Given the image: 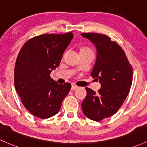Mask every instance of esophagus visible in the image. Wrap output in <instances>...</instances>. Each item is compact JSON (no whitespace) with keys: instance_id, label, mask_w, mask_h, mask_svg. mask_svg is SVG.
<instances>
[{"instance_id":"esophagus-1","label":"esophagus","mask_w":147,"mask_h":147,"mask_svg":"<svg viewBox=\"0 0 147 147\" xmlns=\"http://www.w3.org/2000/svg\"><path fill=\"white\" fill-rule=\"evenodd\" d=\"M77 88H78V86H76V85H72V86H71V91H74V90L77 89Z\"/></svg>"}]
</instances>
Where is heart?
<instances>
[{
  "label": "heart",
  "instance_id": "obj_1",
  "mask_svg": "<svg viewBox=\"0 0 147 147\" xmlns=\"http://www.w3.org/2000/svg\"><path fill=\"white\" fill-rule=\"evenodd\" d=\"M80 52H93V51L88 47H82L80 50Z\"/></svg>",
  "mask_w": 147,
  "mask_h": 147
}]
</instances>
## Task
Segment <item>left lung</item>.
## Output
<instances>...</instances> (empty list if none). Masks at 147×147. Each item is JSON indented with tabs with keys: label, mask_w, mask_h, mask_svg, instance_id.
I'll use <instances>...</instances> for the list:
<instances>
[{
	"label": "left lung",
	"mask_w": 147,
	"mask_h": 147,
	"mask_svg": "<svg viewBox=\"0 0 147 147\" xmlns=\"http://www.w3.org/2000/svg\"><path fill=\"white\" fill-rule=\"evenodd\" d=\"M81 35L96 45L97 59L91 75L101 84L98 93L86 88L82 111L87 118L100 121L114 115L123 105L133 82V67L121 47L109 36L96 33Z\"/></svg>",
	"instance_id": "left-lung-1"
}]
</instances>
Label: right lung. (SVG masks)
I'll return each mask as SVG.
<instances>
[{"mask_svg": "<svg viewBox=\"0 0 147 147\" xmlns=\"http://www.w3.org/2000/svg\"><path fill=\"white\" fill-rule=\"evenodd\" d=\"M73 38L72 32L42 34L28 40L19 51L14 67V86L22 104L40 119L53 117L60 110L71 84H59L51 78Z\"/></svg>", "mask_w": 147, "mask_h": 147, "instance_id": "obj_1", "label": "right lung"}]
</instances>
